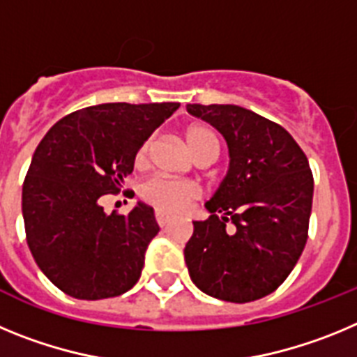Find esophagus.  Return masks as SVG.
<instances>
[{"label": "esophagus", "mask_w": 357, "mask_h": 357, "mask_svg": "<svg viewBox=\"0 0 357 357\" xmlns=\"http://www.w3.org/2000/svg\"><path fill=\"white\" fill-rule=\"evenodd\" d=\"M155 220L157 223H159V227H166V223H168V216L164 213H160V211H157L155 213Z\"/></svg>", "instance_id": "1"}]
</instances>
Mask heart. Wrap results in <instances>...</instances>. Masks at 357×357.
Here are the masks:
<instances>
[{"mask_svg": "<svg viewBox=\"0 0 357 357\" xmlns=\"http://www.w3.org/2000/svg\"><path fill=\"white\" fill-rule=\"evenodd\" d=\"M185 143L193 151L197 160L218 155V141L213 132L206 127L193 125L185 130ZM151 150V139H146L135 153V166H144L148 162ZM141 198L157 211L166 214H181L200 198V188L191 181H178L168 176H153L141 185Z\"/></svg>", "mask_w": 357, "mask_h": 357, "instance_id": "obj_1", "label": "heart"}]
</instances>
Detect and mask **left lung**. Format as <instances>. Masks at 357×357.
<instances>
[{
	"mask_svg": "<svg viewBox=\"0 0 357 357\" xmlns=\"http://www.w3.org/2000/svg\"><path fill=\"white\" fill-rule=\"evenodd\" d=\"M229 146V172L193 222L184 248L198 289L225 302L257 301L291 273L307 241L313 173L288 130L238 105H185Z\"/></svg>",
	"mask_w": 357,
	"mask_h": 357,
	"instance_id": "left-lung-1",
	"label": "left lung"
}]
</instances>
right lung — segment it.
I'll return each mask as SVG.
<instances>
[{"label":"right lung","mask_w":357,"mask_h":357,"mask_svg":"<svg viewBox=\"0 0 357 357\" xmlns=\"http://www.w3.org/2000/svg\"><path fill=\"white\" fill-rule=\"evenodd\" d=\"M178 103H102L71 112L44 135L23 184L26 241L37 266L66 295L100 301L139 280L159 232L153 209L107 214L102 198L134 172L141 144Z\"/></svg>","instance_id":"add662e5"}]
</instances>
